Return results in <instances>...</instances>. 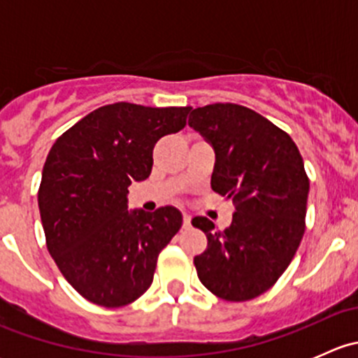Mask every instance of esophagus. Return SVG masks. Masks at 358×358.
<instances>
[{"label": "esophagus", "instance_id": "34e87169", "mask_svg": "<svg viewBox=\"0 0 358 358\" xmlns=\"http://www.w3.org/2000/svg\"><path fill=\"white\" fill-rule=\"evenodd\" d=\"M190 222H192V216L187 215V213H183V227H190Z\"/></svg>", "mask_w": 358, "mask_h": 358}]
</instances>
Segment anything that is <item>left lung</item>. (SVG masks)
I'll list each match as a JSON object with an SVG mask.
<instances>
[{"mask_svg": "<svg viewBox=\"0 0 358 358\" xmlns=\"http://www.w3.org/2000/svg\"><path fill=\"white\" fill-rule=\"evenodd\" d=\"M189 126L215 149L211 189L236 204L232 225L215 229L196 216L208 248L194 258L197 275L218 298L248 301L286 272L305 234L310 180L284 129L237 103L190 112Z\"/></svg>", "mask_w": 358, "mask_h": 358, "instance_id": "8db88e82", "label": "left lung"}]
</instances>
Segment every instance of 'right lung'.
Listing matches in <instances>:
<instances>
[{"label": "right lung", "mask_w": 358, "mask_h": 358, "mask_svg": "<svg viewBox=\"0 0 358 358\" xmlns=\"http://www.w3.org/2000/svg\"><path fill=\"white\" fill-rule=\"evenodd\" d=\"M190 107H99L57 138L43 166L38 204L46 248L83 298L106 308L150 287L157 256L182 213L128 211V187L149 178L159 138L187 124Z\"/></svg>", "instance_id": "obj_1"}]
</instances>
